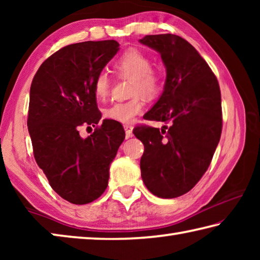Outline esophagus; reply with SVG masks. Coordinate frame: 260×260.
Returning <instances> with one entry per match:
<instances>
[{
  "label": "esophagus",
  "instance_id": "esophagus-1",
  "mask_svg": "<svg viewBox=\"0 0 260 260\" xmlns=\"http://www.w3.org/2000/svg\"><path fill=\"white\" fill-rule=\"evenodd\" d=\"M124 128H125L126 138H132V135H133V126L131 124H125Z\"/></svg>",
  "mask_w": 260,
  "mask_h": 260
}]
</instances>
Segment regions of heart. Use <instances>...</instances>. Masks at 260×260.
<instances>
[{"mask_svg": "<svg viewBox=\"0 0 260 260\" xmlns=\"http://www.w3.org/2000/svg\"><path fill=\"white\" fill-rule=\"evenodd\" d=\"M150 57L139 49H128L114 60L113 68L120 76L131 78L129 93L134 95L127 101L114 102L105 109L108 119L119 122H129L144 108V98L153 99L158 95L162 85V74L159 70L151 68ZM93 90L96 99L103 101L110 93V77L101 71L95 77Z\"/></svg>", "mask_w": 260, "mask_h": 260, "instance_id": "heart-1", "label": "heart"}]
</instances>
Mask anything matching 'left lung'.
Returning a JSON list of instances; mask_svg holds the SVG:
<instances>
[{
	"label": "left lung",
	"instance_id": "obj_1",
	"mask_svg": "<svg viewBox=\"0 0 260 260\" xmlns=\"http://www.w3.org/2000/svg\"><path fill=\"white\" fill-rule=\"evenodd\" d=\"M140 42L159 52L166 68L164 90L144 119L170 127H136L144 144L141 177L161 199L188 192L206 172L222 128L217 78L199 51L174 34L146 35Z\"/></svg>",
	"mask_w": 260,
	"mask_h": 260
}]
</instances>
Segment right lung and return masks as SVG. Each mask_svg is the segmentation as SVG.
I'll list each match as a JSON object with an SVG mask.
<instances>
[{"label":"right lung","mask_w":260,"mask_h":260,"mask_svg":"<svg viewBox=\"0 0 260 260\" xmlns=\"http://www.w3.org/2000/svg\"><path fill=\"white\" fill-rule=\"evenodd\" d=\"M118 50L114 40L67 46L43 61L30 85L27 127L34 158L51 188L72 204L102 195L125 139L120 122L111 119L86 139L79 134L81 126L100 122L93 83Z\"/></svg>","instance_id":"1"}]
</instances>
